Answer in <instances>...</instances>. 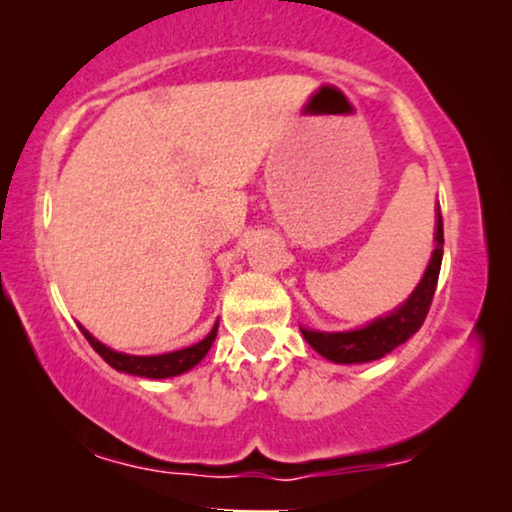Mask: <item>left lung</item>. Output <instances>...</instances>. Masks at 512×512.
<instances>
[{"label": "left lung", "instance_id": "1", "mask_svg": "<svg viewBox=\"0 0 512 512\" xmlns=\"http://www.w3.org/2000/svg\"><path fill=\"white\" fill-rule=\"evenodd\" d=\"M436 249L426 265L422 279L415 291L396 307L394 312L384 314L370 321V324L354 328V331H314V328L300 326L303 338L310 342L312 349L333 363H368L382 359L391 349L410 340L422 328L426 312H429L433 293H436L440 263H443V216L440 207L436 209V235H433Z\"/></svg>", "mask_w": 512, "mask_h": 512}]
</instances>
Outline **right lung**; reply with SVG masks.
I'll return each instance as SVG.
<instances>
[{"mask_svg": "<svg viewBox=\"0 0 512 512\" xmlns=\"http://www.w3.org/2000/svg\"><path fill=\"white\" fill-rule=\"evenodd\" d=\"M79 328H81V333L86 335L90 347H93L95 352L100 354L111 368L118 370V373L149 377V380H165V377H177L181 373H188V370L195 368L202 359H205L207 352L212 349L214 340H216L219 321H216V324L212 326V331L207 333V338L195 342V345L177 349V352L153 354V356H135V354L116 352V349H111V347L104 345V342L97 340L95 335H90L81 324H79Z\"/></svg>", "mask_w": 512, "mask_h": 512, "instance_id": "right-lung-1", "label": "right lung"}]
</instances>
